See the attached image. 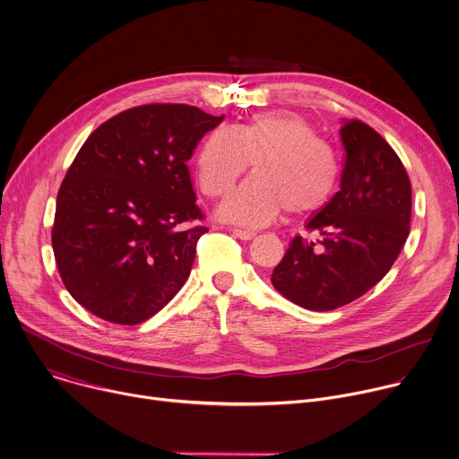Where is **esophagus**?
<instances>
[{"mask_svg": "<svg viewBox=\"0 0 459 459\" xmlns=\"http://www.w3.org/2000/svg\"><path fill=\"white\" fill-rule=\"evenodd\" d=\"M232 234L236 238H239V239H245V241H248V239H252L255 236V232L247 230V229H232Z\"/></svg>", "mask_w": 459, "mask_h": 459, "instance_id": "1", "label": "esophagus"}]
</instances>
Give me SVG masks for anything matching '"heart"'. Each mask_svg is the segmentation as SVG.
<instances>
[{"mask_svg": "<svg viewBox=\"0 0 459 459\" xmlns=\"http://www.w3.org/2000/svg\"><path fill=\"white\" fill-rule=\"evenodd\" d=\"M254 162L248 178L221 205V218L263 227L282 209L300 216L323 209L339 182L330 143L299 115L259 113L239 126H216L196 155V177L205 196L220 200Z\"/></svg>", "mask_w": 459, "mask_h": 459, "instance_id": "heart-1", "label": "heart"}]
</instances>
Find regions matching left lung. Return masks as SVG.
Instances as JSON below:
<instances>
[{"label": "left lung", "instance_id": "obj_1", "mask_svg": "<svg viewBox=\"0 0 459 459\" xmlns=\"http://www.w3.org/2000/svg\"><path fill=\"white\" fill-rule=\"evenodd\" d=\"M341 191L307 225L321 248L295 236L272 284L299 307L330 312L369 291L393 266L409 236L411 180L385 138L362 120L341 127Z\"/></svg>", "mask_w": 459, "mask_h": 459}]
</instances>
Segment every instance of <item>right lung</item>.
<instances>
[{
	"label": "right lung",
	"instance_id": "obj_1",
	"mask_svg": "<svg viewBox=\"0 0 459 459\" xmlns=\"http://www.w3.org/2000/svg\"><path fill=\"white\" fill-rule=\"evenodd\" d=\"M221 120L189 104H143L86 138L57 193L52 247L88 312L134 326L184 286L209 230L187 160Z\"/></svg>",
	"mask_w": 459,
	"mask_h": 459
}]
</instances>
